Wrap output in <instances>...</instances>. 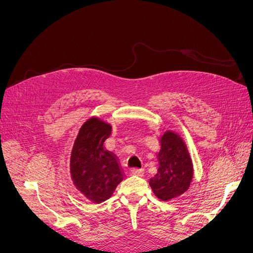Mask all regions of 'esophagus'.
<instances>
[{
    "label": "esophagus",
    "instance_id": "34e87169",
    "mask_svg": "<svg viewBox=\"0 0 253 253\" xmlns=\"http://www.w3.org/2000/svg\"><path fill=\"white\" fill-rule=\"evenodd\" d=\"M131 174L136 175V176H142L143 175V170L142 169H137V168H134V169H131Z\"/></svg>",
    "mask_w": 253,
    "mask_h": 253
}]
</instances>
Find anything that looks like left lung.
<instances>
[{"label":"left lung","mask_w":253,"mask_h":253,"mask_svg":"<svg viewBox=\"0 0 253 253\" xmlns=\"http://www.w3.org/2000/svg\"><path fill=\"white\" fill-rule=\"evenodd\" d=\"M160 142L159 168L156 175L150 179V186L158 198L169 201L188 190L193 168L186 145L178 135L167 132Z\"/></svg>","instance_id":"left-lung-1"}]
</instances>
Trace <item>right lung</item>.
<instances>
[{"label": "right lung", "mask_w": 253, "mask_h": 253, "mask_svg": "<svg viewBox=\"0 0 253 253\" xmlns=\"http://www.w3.org/2000/svg\"><path fill=\"white\" fill-rule=\"evenodd\" d=\"M111 133L110 125L90 118L81 126L72 151L73 181L76 188L94 203L109 200L124 179L116 158L103 148Z\"/></svg>", "instance_id": "add662e5"}]
</instances>
